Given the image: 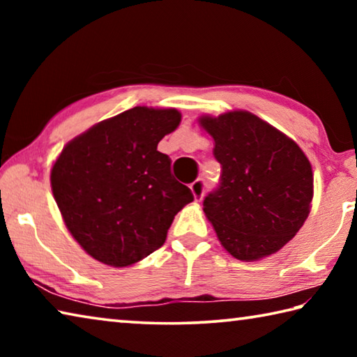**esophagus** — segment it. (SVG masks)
I'll return each mask as SVG.
<instances>
[{
  "mask_svg": "<svg viewBox=\"0 0 357 357\" xmlns=\"http://www.w3.org/2000/svg\"><path fill=\"white\" fill-rule=\"evenodd\" d=\"M190 190L193 193V198H195L197 202H200L204 195V190H206V184H204L203 179H197L190 184Z\"/></svg>",
  "mask_w": 357,
  "mask_h": 357,
  "instance_id": "1",
  "label": "esophagus"
}]
</instances>
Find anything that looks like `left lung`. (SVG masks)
Returning a JSON list of instances; mask_svg holds the SVG:
<instances>
[{
    "label": "left lung",
    "instance_id": "left-lung-1",
    "mask_svg": "<svg viewBox=\"0 0 357 357\" xmlns=\"http://www.w3.org/2000/svg\"><path fill=\"white\" fill-rule=\"evenodd\" d=\"M222 165L203 211L234 258L255 261L280 250L310 213L312 165L291 138L249 112L202 116Z\"/></svg>",
    "mask_w": 357,
    "mask_h": 357
}]
</instances>
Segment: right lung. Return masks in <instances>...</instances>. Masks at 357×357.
I'll list each match as a JSON object with an SVG mask.
<instances>
[{
    "instance_id": "right-lung-1",
    "label": "right lung",
    "mask_w": 357,
    "mask_h": 357,
    "mask_svg": "<svg viewBox=\"0 0 357 357\" xmlns=\"http://www.w3.org/2000/svg\"><path fill=\"white\" fill-rule=\"evenodd\" d=\"M174 108L134 107L66 144L50 183L66 227L98 261L124 268L162 247L190 189L157 144L178 128Z\"/></svg>"
}]
</instances>
